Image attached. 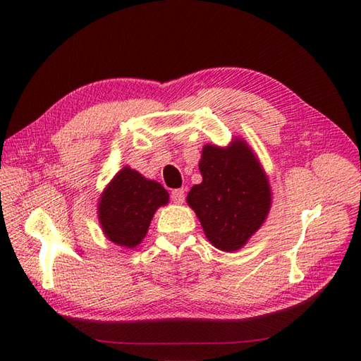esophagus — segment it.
<instances>
[{
  "instance_id": "esophagus-1",
  "label": "esophagus",
  "mask_w": 361,
  "mask_h": 361,
  "mask_svg": "<svg viewBox=\"0 0 361 361\" xmlns=\"http://www.w3.org/2000/svg\"><path fill=\"white\" fill-rule=\"evenodd\" d=\"M171 197H172V202L173 203L181 204L183 202H185V190H183V189H173Z\"/></svg>"
}]
</instances>
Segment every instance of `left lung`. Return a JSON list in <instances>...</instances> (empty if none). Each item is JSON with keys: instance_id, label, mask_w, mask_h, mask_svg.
Returning a JSON list of instances; mask_svg holds the SVG:
<instances>
[{"instance_id": "left-lung-1", "label": "left lung", "mask_w": 361, "mask_h": 361, "mask_svg": "<svg viewBox=\"0 0 361 361\" xmlns=\"http://www.w3.org/2000/svg\"><path fill=\"white\" fill-rule=\"evenodd\" d=\"M203 181L188 194L203 231L221 251L240 250L262 226L271 189L257 157L243 140L228 147L206 144L198 163Z\"/></svg>"}]
</instances>
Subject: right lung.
<instances>
[{
  "label": "right lung",
  "instance_id": "1",
  "mask_svg": "<svg viewBox=\"0 0 361 361\" xmlns=\"http://www.w3.org/2000/svg\"><path fill=\"white\" fill-rule=\"evenodd\" d=\"M167 202V190L159 183L126 166L101 195L99 224L106 239L119 247L135 248L147 234L155 211Z\"/></svg>",
  "mask_w": 361,
  "mask_h": 361
}]
</instances>
